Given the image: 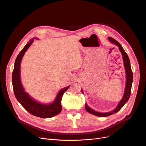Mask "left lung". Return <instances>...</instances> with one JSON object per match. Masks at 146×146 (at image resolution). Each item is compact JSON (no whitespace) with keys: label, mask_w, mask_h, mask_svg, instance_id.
I'll return each mask as SVG.
<instances>
[{"label":"left lung","mask_w":146,"mask_h":146,"mask_svg":"<svg viewBox=\"0 0 146 146\" xmlns=\"http://www.w3.org/2000/svg\"><path fill=\"white\" fill-rule=\"evenodd\" d=\"M108 40L110 41L112 43L117 45L119 47V49L122 54V57H123L124 64L125 72H126L127 80H126V86H125V92H124V96H123V97H122L121 101L118 104V106H117V108L113 111H112L111 112H105V113L99 112H96V111L93 110L92 109H91L88 106V105L86 104H85V109L87 112H88L92 114H93V115H96V116L102 117H108V116H110V115H112L115 113H117L122 108V107H123V106L125 105V104L128 101V99L130 97V95H131V91L132 83H133V72H132L131 68V65H130L129 59L127 55V54L125 52L124 48H122L121 45L117 41L113 39V38H112V37H108ZM82 92L83 94L82 89Z\"/></svg>","instance_id":"8db88e82"}]
</instances>
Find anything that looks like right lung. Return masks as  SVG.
Instances as JSON below:
<instances>
[{
	"label": "right lung",
	"instance_id": "obj_1",
	"mask_svg": "<svg viewBox=\"0 0 146 146\" xmlns=\"http://www.w3.org/2000/svg\"><path fill=\"white\" fill-rule=\"evenodd\" d=\"M34 39V38L30 40L24 48L21 51L15 60L12 77L13 89L15 96L18 101L28 112L36 117L48 118L55 116L61 112L62 110V106L61 105V99L64 93L70 86L61 89L54 101L51 104H42L38 102L25 92L20 79V64L25 51L32 44Z\"/></svg>",
	"mask_w": 146,
	"mask_h": 146
}]
</instances>
